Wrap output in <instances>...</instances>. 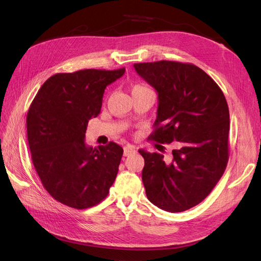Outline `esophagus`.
Wrapping results in <instances>:
<instances>
[{"label": "esophagus", "mask_w": 261, "mask_h": 261, "mask_svg": "<svg viewBox=\"0 0 261 261\" xmlns=\"http://www.w3.org/2000/svg\"><path fill=\"white\" fill-rule=\"evenodd\" d=\"M135 151H136L135 147L132 146V145H126L124 147V155L125 156H127V155H129L132 153H135Z\"/></svg>", "instance_id": "obj_1"}]
</instances>
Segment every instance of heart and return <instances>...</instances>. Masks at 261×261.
<instances>
[{
    "mask_svg": "<svg viewBox=\"0 0 261 261\" xmlns=\"http://www.w3.org/2000/svg\"><path fill=\"white\" fill-rule=\"evenodd\" d=\"M138 87H144V86H140V85H137V86H134V87H133V89H135V88H138ZM133 89H132V90H133Z\"/></svg>",
    "mask_w": 261,
    "mask_h": 261,
    "instance_id": "obj_1",
    "label": "heart"
}]
</instances>
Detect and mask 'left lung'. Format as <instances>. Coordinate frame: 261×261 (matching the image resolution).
Masks as SVG:
<instances>
[{"instance_id": "obj_1", "label": "left lung", "mask_w": 261, "mask_h": 261, "mask_svg": "<svg viewBox=\"0 0 261 261\" xmlns=\"http://www.w3.org/2000/svg\"><path fill=\"white\" fill-rule=\"evenodd\" d=\"M137 74L158 92L151 139L174 143L171 162L139 150L148 199L169 212L201 202L223 175L228 160L230 113L222 90L189 63L159 61L134 64Z\"/></svg>"}]
</instances>
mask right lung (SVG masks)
Masks as SVG:
<instances>
[{"instance_id":"add662e5","label":"right lung","mask_w":261,"mask_h":261,"mask_svg":"<svg viewBox=\"0 0 261 261\" xmlns=\"http://www.w3.org/2000/svg\"><path fill=\"white\" fill-rule=\"evenodd\" d=\"M125 73L83 69L51 76L37 92L27 114V137L34 167L55 200L75 209L96 206L114 183L123 148L111 141L85 143L90 118L101 111L107 86Z\"/></svg>"}]
</instances>
